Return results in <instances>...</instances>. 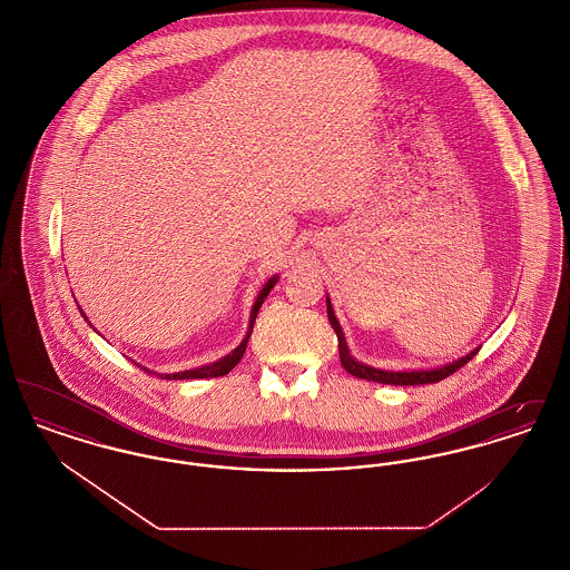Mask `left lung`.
I'll use <instances>...</instances> for the list:
<instances>
[{"label": "left lung", "instance_id": "left-lung-1", "mask_svg": "<svg viewBox=\"0 0 570 570\" xmlns=\"http://www.w3.org/2000/svg\"><path fill=\"white\" fill-rule=\"evenodd\" d=\"M326 314H328V323L333 326L335 335H337V346H340V361L344 365V370L348 374H353L354 379L372 380V382H380V384H395V386H407V384H432L438 380L446 379L451 376L453 372H458L461 365H465L474 354L479 353V348L470 351L468 354H463L458 361L453 363H446V365H440V367H432V370H380V367H372L358 358H354L351 354V348L346 344V337H344V331L340 326V321L335 318V312H333V305H331V298L326 297Z\"/></svg>", "mask_w": 570, "mask_h": 570}]
</instances>
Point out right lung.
<instances>
[{"mask_svg": "<svg viewBox=\"0 0 570 570\" xmlns=\"http://www.w3.org/2000/svg\"><path fill=\"white\" fill-rule=\"evenodd\" d=\"M277 279H279V275H272V277L265 282V286L261 288V293L256 295V301H254V305H252V312H249V325H247V333H245V337L242 340V344H239L235 351H230V353L226 354V356L217 358V361H214V363H207V365H200V367H194V370L177 372V374H160V379H217V376H224V374H228V372H230V370H233V367H235V365L242 361V356H244L245 353V346H247V340H249V333H252V326H254V321H256V314H258L261 305L265 303L267 295L272 293L273 286L277 284ZM82 316H85V314H82ZM85 321H87V316H85ZM87 323H89V321H87ZM89 325H91V323H89ZM94 331H96V328H94ZM142 370H145V372H149V374H156V372H151V370H147V367H142Z\"/></svg>", "mask_w": 570, "mask_h": 570, "instance_id": "obj_1", "label": "right lung"}]
</instances>
